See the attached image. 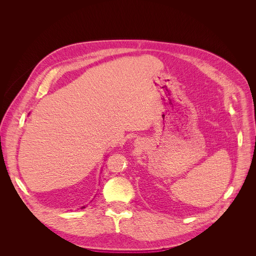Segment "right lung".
<instances>
[{
    "mask_svg": "<svg viewBox=\"0 0 256 256\" xmlns=\"http://www.w3.org/2000/svg\"><path fill=\"white\" fill-rule=\"evenodd\" d=\"M82 208H86V207H84V206H82Z\"/></svg>",
    "mask_w": 256,
    "mask_h": 256,
    "instance_id": "obj_1",
    "label": "right lung"
}]
</instances>
